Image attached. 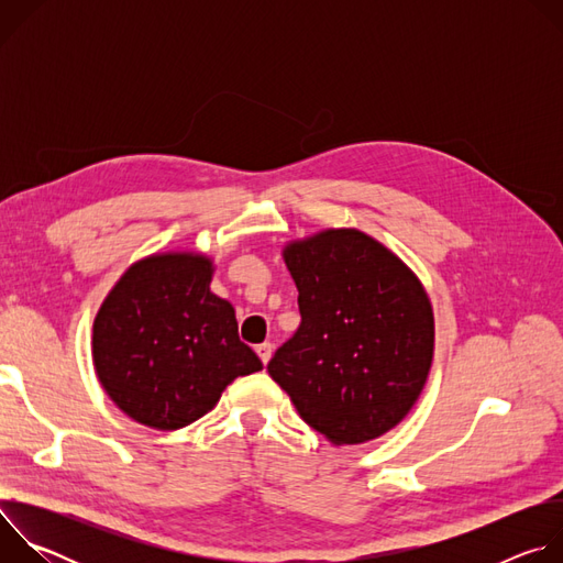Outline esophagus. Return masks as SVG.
Segmentation results:
<instances>
[{
	"label": "esophagus",
	"mask_w": 563,
	"mask_h": 563,
	"mask_svg": "<svg viewBox=\"0 0 563 563\" xmlns=\"http://www.w3.org/2000/svg\"><path fill=\"white\" fill-rule=\"evenodd\" d=\"M256 352H258V356H261V361L267 365L269 363V358H272V352H274V345L272 343H261L258 347H256Z\"/></svg>",
	"instance_id": "1"
}]
</instances>
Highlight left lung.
<instances>
[{
  "label": "left lung",
  "mask_w": 563,
  "mask_h": 563,
  "mask_svg": "<svg viewBox=\"0 0 563 563\" xmlns=\"http://www.w3.org/2000/svg\"><path fill=\"white\" fill-rule=\"evenodd\" d=\"M300 325L267 369L302 421L363 443L404 419L426 385L434 316L417 276L374 238L330 229L285 250Z\"/></svg>",
  "instance_id": "1"
}]
</instances>
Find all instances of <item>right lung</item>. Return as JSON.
<instances>
[{
	"label": "right lung",
	"mask_w": 563,
	"mask_h": 563,
	"mask_svg": "<svg viewBox=\"0 0 563 563\" xmlns=\"http://www.w3.org/2000/svg\"><path fill=\"white\" fill-rule=\"evenodd\" d=\"M211 263L165 254L135 263L102 302L93 363L133 421L178 430L205 417L235 378L263 369L238 339L233 307L211 294Z\"/></svg>",
	"instance_id": "obj_1"
}]
</instances>
